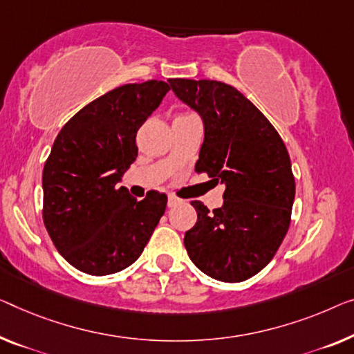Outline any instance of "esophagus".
Wrapping results in <instances>:
<instances>
[{"label":"esophagus","mask_w":354,"mask_h":354,"mask_svg":"<svg viewBox=\"0 0 354 354\" xmlns=\"http://www.w3.org/2000/svg\"><path fill=\"white\" fill-rule=\"evenodd\" d=\"M183 200L181 198H178V197H175V195H168V207H176L178 203H181Z\"/></svg>","instance_id":"1"}]
</instances>
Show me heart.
<instances>
[{
	"label": "heart",
	"mask_w": 354,
	"mask_h": 354,
	"mask_svg": "<svg viewBox=\"0 0 354 354\" xmlns=\"http://www.w3.org/2000/svg\"><path fill=\"white\" fill-rule=\"evenodd\" d=\"M184 115H186V114H184Z\"/></svg>",
	"instance_id": "b5f03b06"
}]
</instances>
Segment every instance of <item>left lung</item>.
Returning a JSON list of instances; mask_svg holds the SVG:
<instances>
[{"label":"left lung","instance_id":"1","mask_svg":"<svg viewBox=\"0 0 354 354\" xmlns=\"http://www.w3.org/2000/svg\"><path fill=\"white\" fill-rule=\"evenodd\" d=\"M168 82L203 119L195 171L225 184L221 208L191 202L197 223L184 235V246L208 277L245 281L273 259L291 224L295 181L288 149L275 127L235 87L211 79Z\"/></svg>","mask_w":354,"mask_h":354}]
</instances>
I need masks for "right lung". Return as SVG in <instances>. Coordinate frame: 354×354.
Wrapping results in <instances>:
<instances>
[{
	"label": "right lung",
	"instance_id": "obj_1",
	"mask_svg": "<svg viewBox=\"0 0 354 354\" xmlns=\"http://www.w3.org/2000/svg\"><path fill=\"white\" fill-rule=\"evenodd\" d=\"M168 91L157 79L115 87L57 135L42 171V221L77 270L103 277L131 266L165 213V194L136 200L118 183L138 156L136 131Z\"/></svg>",
	"mask_w": 354,
	"mask_h": 354
}]
</instances>
